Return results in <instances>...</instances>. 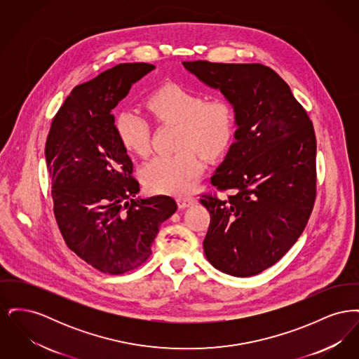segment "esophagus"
Masks as SVG:
<instances>
[{"label": "esophagus", "mask_w": 359, "mask_h": 359, "mask_svg": "<svg viewBox=\"0 0 359 359\" xmlns=\"http://www.w3.org/2000/svg\"><path fill=\"white\" fill-rule=\"evenodd\" d=\"M176 201H177L179 208H186L196 202V199L194 196H179Z\"/></svg>", "instance_id": "34e87169"}]
</instances>
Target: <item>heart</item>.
I'll use <instances>...</instances> for the list:
<instances>
[{
  "instance_id": "1",
  "label": "heart",
  "mask_w": 359,
  "mask_h": 359,
  "mask_svg": "<svg viewBox=\"0 0 359 359\" xmlns=\"http://www.w3.org/2000/svg\"><path fill=\"white\" fill-rule=\"evenodd\" d=\"M154 120L177 123L176 154H157L141 168L145 187L161 194H183L205 170L201 154L215 160L230 148L238 123L234 102L226 97L208 98L205 93L180 83L157 87L145 100ZM122 147L138 156L151 151L152 128L142 114L122 109L116 117Z\"/></svg>"
}]
</instances>
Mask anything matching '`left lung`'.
<instances>
[{"label":"left lung","mask_w":359,"mask_h":359,"mask_svg":"<svg viewBox=\"0 0 359 359\" xmlns=\"http://www.w3.org/2000/svg\"><path fill=\"white\" fill-rule=\"evenodd\" d=\"M183 65L205 85L219 88L238 113L237 141L211 176V189L201 194L210 212L205 257L224 273H261L302 236L315 205L312 121L290 86L268 66L207 60Z\"/></svg>","instance_id":"8db88e82"}]
</instances>
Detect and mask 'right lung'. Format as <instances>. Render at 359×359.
Instances as JSON below:
<instances>
[{"label": "right lung", "instance_id": "add662e5", "mask_svg": "<svg viewBox=\"0 0 359 359\" xmlns=\"http://www.w3.org/2000/svg\"><path fill=\"white\" fill-rule=\"evenodd\" d=\"M154 69L121 63L74 87L46 142L53 215L69 249L102 273L123 274L152 255L158 226L176 211L167 195L135 199L140 183L111 110Z\"/></svg>", "mask_w": 359, "mask_h": 359}]
</instances>
